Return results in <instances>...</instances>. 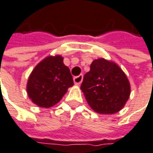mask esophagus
Wrapping results in <instances>:
<instances>
[{"instance_id":"obj_1","label":"esophagus","mask_w":153,"mask_h":153,"mask_svg":"<svg viewBox=\"0 0 153 153\" xmlns=\"http://www.w3.org/2000/svg\"><path fill=\"white\" fill-rule=\"evenodd\" d=\"M82 80H83V75H82V74L78 75V76H75L74 78V84L77 85H80L81 82H82Z\"/></svg>"}]
</instances>
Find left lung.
<instances>
[{"label":"left lung","instance_id":"obj_1","mask_svg":"<svg viewBox=\"0 0 153 153\" xmlns=\"http://www.w3.org/2000/svg\"><path fill=\"white\" fill-rule=\"evenodd\" d=\"M80 89L90 107L99 114H115L124 107L130 84L122 68L103 58L94 60Z\"/></svg>","mask_w":153,"mask_h":153}]
</instances>
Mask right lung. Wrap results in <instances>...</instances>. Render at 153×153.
Wrapping results in <instances>:
<instances>
[{
	"label": "right lung",
	"mask_w": 153,
	"mask_h": 153,
	"mask_svg": "<svg viewBox=\"0 0 153 153\" xmlns=\"http://www.w3.org/2000/svg\"><path fill=\"white\" fill-rule=\"evenodd\" d=\"M74 85L69 68L61 56L44 58L31 72L27 82V93L39 107L50 108L56 104L68 89Z\"/></svg>",
	"instance_id": "1"
}]
</instances>
